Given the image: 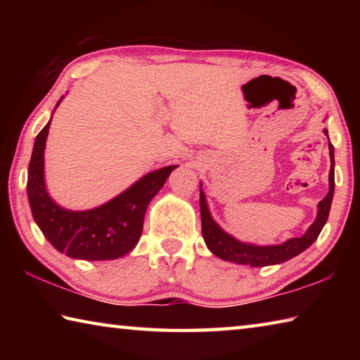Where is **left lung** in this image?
Here are the masks:
<instances>
[{"instance_id":"1","label":"left lung","mask_w":360,"mask_h":360,"mask_svg":"<svg viewBox=\"0 0 360 360\" xmlns=\"http://www.w3.org/2000/svg\"><path fill=\"white\" fill-rule=\"evenodd\" d=\"M327 135V130H324ZM328 154H330V173H328V192L324 198L321 200L318 205V216L316 221L309 225L307 233L302 235L300 238H290L284 241L283 245H273V246H255L249 245V243L238 241L233 236L229 235L219 227L217 222L211 217V212L208 210V203H206V197L200 186V214H202V233L206 246L210 251L216 255V257L222 260L233 262V264L240 265H249V266H266V265H276L283 264V262L295 257L304 249H308L313 243L318 240L322 227H324L328 212H330L333 191H335V173H333V146L328 141Z\"/></svg>"}]
</instances>
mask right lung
I'll return each instance as SVG.
<instances>
[{
    "label": "right lung",
    "mask_w": 360,
    "mask_h": 360,
    "mask_svg": "<svg viewBox=\"0 0 360 360\" xmlns=\"http://www.w3.org/2000/svg\"><path fill=\"white\" fill-rule=\"evenodd\" d=\"M51 122L52 119L36 136L28 165L27 193L34 222L47 241L71 259L112 260L124 257L141 238L144 214L150 200L178 165L148 173L98 208L65 210L49 197L44 182V149Z\"/></svg>",
    "instance_id": "1"
}]
</instances>
